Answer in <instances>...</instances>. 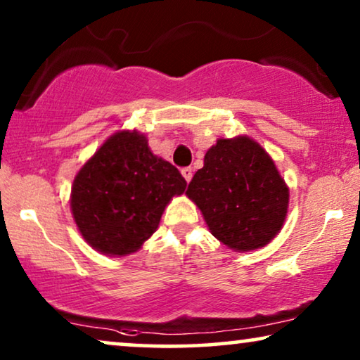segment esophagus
I'll return each instance as SVG.
<instances>
[{
	"instance_id": "1",
	"label": "esophagus",
	"mask_w": 360,
	"mask_h": 360,
	"mask_svg": "<svg viewBox=\"0 0 360 360\" xmlns=\"http://www.w3.org/2000/svg\"><path fill=\"white\" fill-rule=\"evenodd\" d=\"M181 175L185 176L186 181H190L191 175H193V169H191V167H184V169H181Z\"/></svg>"
}]
</instances>
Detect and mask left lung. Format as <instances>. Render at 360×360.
I'll list each match as a JSON object with an SVG mask.
<instances>
[{
  "label": "left lung",
  "instance_id": "8db88e82",
  "mask_svg": "<svg viewBox=\"0 0 360 360\" xmlns=\"http://www.w3.org/2000/svg\"><path fill=\"white\" fill-rule=\"evenodd\" d=\"M186 195L198 205L211 234L228 248H264L282 228L288 188L267 152L249 137L219 139Z\"/></svg>",
  "mask_w": 360,
  "mask_h": 360
}]
</instances>
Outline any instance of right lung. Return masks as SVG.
<instances>
[{
	"mask_svg": "<svg viewBox=\"0 0 360 360\" xmlns=\"http://www.w3.org/2000/svg\"><path fill=\"white\" fill-rule=\"evenodd\" d=\"M185 188L179 169L152 154L144 136L121 131L78 172L70 206L91 248L126 255L154 234L167 203Z\"/></svg>",
	"mask_w": 360,
	"mask_h": 360,
	"instance_id": "obj_1",
	"label": "right lung"
}]
</instances>
